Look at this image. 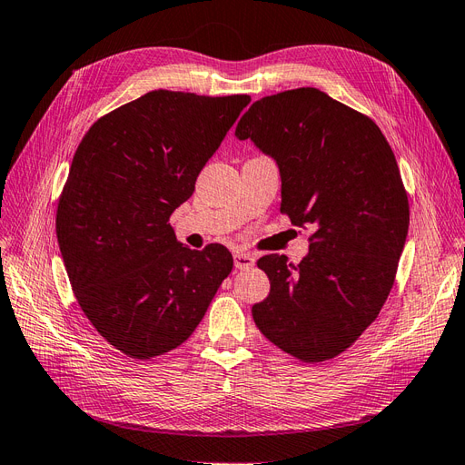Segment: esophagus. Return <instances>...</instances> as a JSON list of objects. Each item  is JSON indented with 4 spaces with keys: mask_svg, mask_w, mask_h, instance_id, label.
Returning <instances> with one entry per match:
<instances>
[{
    "mask_svg": "<svg viewBox=\"0 0 465 465\" xmlns=\"http://www.w3.org/2000/svg\"><path fill=\"white\" fill-rule=\"evenodd\" d=\"M256 262V256L254 254H248V252H236L234 254V268L236 270H248L252 268Z\"/></svg>",
    "mask_w": 465,
    "mask_h": 465,
    "instance_id": "esophagus-1",
    "label": "esophagus"
}]
</instances>
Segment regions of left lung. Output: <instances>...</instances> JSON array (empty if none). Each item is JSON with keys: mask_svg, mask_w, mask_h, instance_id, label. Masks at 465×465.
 I'll return each mask as SVG.
<instances>
[{"mask_svg": "<svg viewBox=\"0 0 465 465\" xmlns=\"http://www.w3.org/2000/svg\"><path fill=\"white\" fill-rule=\"evenodd\" d=\"M282 178V213L312 229L299 266L268 254L260 332L303 361L334 358L380 315L409 231V202L378 124L317 87L262 97L236 124Z\"/></svg>", "mask_w": 465, "mask_h": 465, "instance_id": "obj_1", "label": "left lung"}]
</instances>
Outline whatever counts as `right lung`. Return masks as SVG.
<instances>
[{
	"mask_svg": "<svg viewBox=\"0 0 465 465\" xmlns=\"http://www.w3.org/2000/svg\"><path fill=\"white\" fill-rule=\"evenodd\" d=\"M248 104L148 92L97 119L74 154L58 246L85 317L123 354L148 360L178 348L231 273L227 248H187L168 219Z\"/></svg>",
	"mask_w": 465,
	"mask_h": 465,
	"instance_id": "obj_1",
	"label": "right lung"
}]
</instances>
